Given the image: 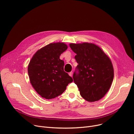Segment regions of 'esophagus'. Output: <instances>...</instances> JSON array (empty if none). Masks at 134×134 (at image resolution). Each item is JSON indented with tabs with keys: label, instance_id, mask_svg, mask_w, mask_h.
Here are the masks:
<instances>
[{
	"label": "esophagus",
	"instance_id": "esophagus-1",
	"mask_svg": "<svg viewBox=\"0 0 134 134\" xmlns=\"http://www.w3.org/2000/svg\"><path fill=\"white\" fill-rule=\"evenodd\" d=\"M72 74H73V72H72V71H71V72H69V75L70 76H71V77H72Z\"/></svg>",
	"mask_w": 134,
	"mask_h": 134
}]
</instances>
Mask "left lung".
<instances>
[{
	"label": "left lung",
	"mask_w": 134,
	"mask_h": 134,
	"mask_svg": "<svg viewBox=\"0 0 134 134\" xmlns=\"http://www.w3.org/2000/svg\"><path fill=\"white\" fill-rule=\"evenodd\" d=\"M76 53L75 58L78 63L73 74L83 98L94 102L102 98L112 83L114 71L109 57L98 46L92 43L70 44Z\"/></svg>",
	"instance_id": "1"
}]
</instances>
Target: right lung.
Wrapping results in <instances>:
<instances>
[{
  "label": "right lung",
  "instance_id": "1",
  "mask_svg": "<svg viewBox=\"0 0 134 134\" xmlns=\"http://www.w3.org/2000/svg\"><path fill=\"white\" fill-rule=\"evenodd\" d=\"M67 46L64 43H50L38 50L28 66L30 82L40 96L51 99L61 95L72 79L64 70L61 54Z\"/></svg>",
  "mask_w": 134,
  "mask_h": 134
}]
</instances>
